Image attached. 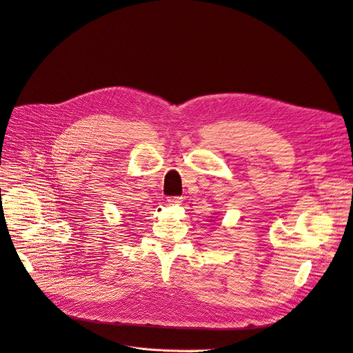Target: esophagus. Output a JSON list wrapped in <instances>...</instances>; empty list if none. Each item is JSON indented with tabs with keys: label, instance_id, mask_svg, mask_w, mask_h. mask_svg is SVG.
<instances>
[{
	"label": "esophagus",
	"instance_id": "obj_1",
	"mask_svg": "<svg viewBox=\"0 0 353 353\" xmlns=\"http://www.w3.org/2000/svg\"><path fill=\"white\" fill-rule=\"evenodd\" d=\"M167 201H168V204H181L182 203V197L172 196V197H168Z\"/></svg>",
	"mask_w": 353,
	"mask_h": 353
}]
</instances>
